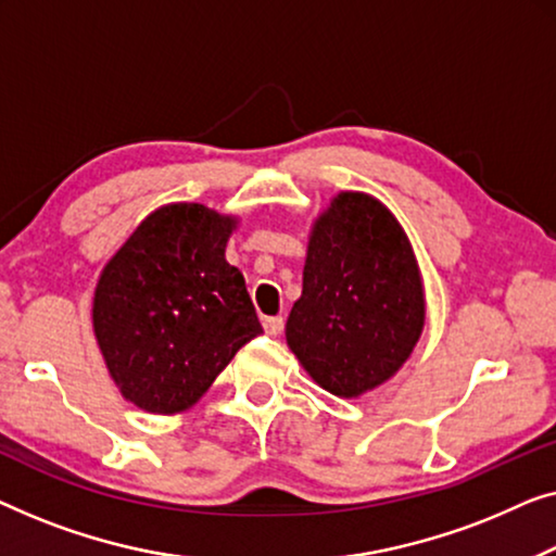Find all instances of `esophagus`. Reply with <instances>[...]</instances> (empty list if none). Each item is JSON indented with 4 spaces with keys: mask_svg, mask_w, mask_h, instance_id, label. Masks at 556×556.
<instances>
[{
    "mask_svg": "<svg viewBox=\"0 0 556 556\" xmlns=\"http://www.w3.org/2000/svg\"><path fill=\"white\" fill-rule=\"evenodd\" d=\"M281 330H285V319H281V317H267V319H264V332L271 334V338H277Z\"/></svg>",
    "mask_w": 556,
    "mask_h": 556,
    "instance_id": "obj_1",
    "label": "esophagus"
}]
</instances>
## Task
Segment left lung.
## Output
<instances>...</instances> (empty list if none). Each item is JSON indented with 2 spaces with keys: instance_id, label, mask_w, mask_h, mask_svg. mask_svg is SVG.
I'll list each match as a JSON object with an SVG mask.
<instances>
[{
  "instance_id": "obj_1",
  "label": "left lung",
  "mask_w": 556,
  "mask_h": 556,
  "mask_svg": "<svg viewBox=\"0 0 556 556\" xmlns=\"http://www.w3.org/2000/svg\"><path fill=\"white\" fill-rule=\"evenodd\" d=\"M418 262L378 199L342 191L312 226L287 345L327 393L357 397L401 370L424 332Z\"/></svg>"
}]
</instances>
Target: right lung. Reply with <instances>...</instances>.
Masks as SVG:
<instances>
[{"mask_svg":"<svg viewBox=\"0 0 556 556\" xmlns=\"http://www.w3.org/2000/svg\"><path fill=\"white\" fill-rule=\"evenodd\" d=\"M237 218L201 203L146 216L100 275L92 330L125 401L181 413L262 332L244 277L226 262Z\"/></svg>","mask_w":556,"mask_h":556,"instance_id":"1","label":"right lung"}]
</instances>
